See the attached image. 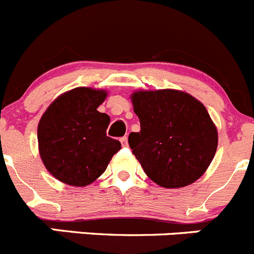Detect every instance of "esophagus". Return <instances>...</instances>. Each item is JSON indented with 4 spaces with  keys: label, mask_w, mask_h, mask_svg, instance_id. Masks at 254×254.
Segmentation results:
<instances>
[{
    "label": "esophagus",
    "mask_w": 254,
    "mask_h": 254,
    "mask_svg": "<svg viewBox=\"0 0 254 254\" xmlns=\"http://www.w3.org/2000/svg\"><path fill=\"white\" fill-rule=\"evenodd\" d=\"M120 141H122L123 146H127V136H124V138L120 139Z\"/></svg>",
    "instance_id": "esophagus-1"
}]
</instances>
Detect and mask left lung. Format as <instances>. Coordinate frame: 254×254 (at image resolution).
I'll list each match as a JSON object with an SVG mask.
<instances>
[{"instance_id": "left-lung-1", "label": "left lung", "mask_w": 254, "mask_h": 254, "mask_svg": "<svg viewBox=\"0 0 254 254\" xmlns=\"http://www.w3.org/2000/svg\"><path fill=\"white\" fill-rule=\"evenodd\" d=\"M140 131L129 145L145 174L164 188H182L202 177L214 158L218 132L207 109L187 92L164 89L131 95Z\"/></svg>"}]
</instances>
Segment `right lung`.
Listing matches in <instances>:
<instances>
[{"label":"right lung","instance_id":"obj_1","mask_svg":"<svg viewBox=\"0 0 254 254\" xmlns=\"http://www.w3.org/2000/svg\"><path fill=\"white\" fill-rule=\"evenodd\" d=\"M106 96L104 90L76 87L60 95L42 115L37 127L40 155L63 183L89 186L122 149L119 140L106 135L109 115L98 111Z\"/></svg>","mask_w":254,"mask_h":254}]
</instances>
